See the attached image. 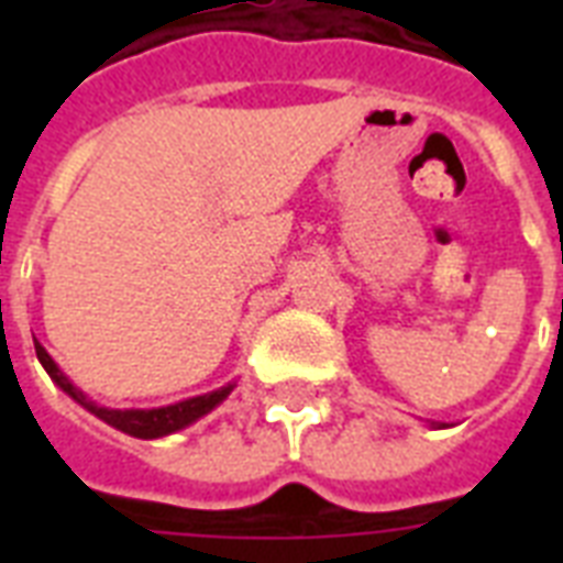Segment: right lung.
<instances>
[{
    "mask_svg": "<svg viewBox=\"0 0 563 563\" xmlns=\"http://www.w3.org/2000/svg\"><path fill=\"white\" fill-rule=\"evenodd\" d=\"M34 351H37V360L40 365L46 368V374L55 379L60 388H64L73 400H78L84 409H90L96 418H101L104 423L110 427L122 429L128 435L134 438H161V435H169V432H178V429L189 427L192 420L203 418L207 411L216 409L230 391H233V385H224L219 391H210V394H201V397H192V400H184V402H175V406H163V409H104V406H96L92 400H87L78 388H75L60 368H57L52 356H48L37 342H34Z\"/></svg>",
    "mask_w": 563,
    "mask_h": 563,
    "instance_id": "add662e5",
    "label": "right lung"
}]
</instances>
